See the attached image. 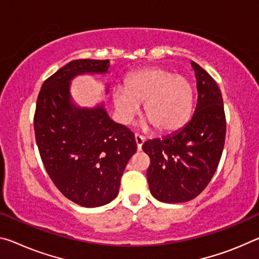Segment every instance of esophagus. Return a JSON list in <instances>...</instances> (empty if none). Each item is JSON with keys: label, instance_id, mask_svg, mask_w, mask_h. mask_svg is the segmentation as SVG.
Wrapping results in <instances>:
<instances>
[{"label": "esophagus", "instance_id": "obj_1", "mask_svg": "<svg viewBox=\"0 0 259 259\" xmlns=\"http://www.w3.org/2000/svg\"><path fill=\"white\" fill-rule=\"evenodd\" d=\"M135 141H136V144H137V149L141 151L142 150V146H143V143H144L145 138L142 136V135H138L136 134L135 135Z\"/></svg>", "mask_w": 259, "mask_h": 259}]
</instances>
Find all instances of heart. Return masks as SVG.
<instances>
[{
	"instance_id": "b5f03b06",
	"label": "heart",
	"mask_w": 259,
	"mask_h": 259,
	"mask_svg": "<svg viewBox=\"0 0 259 259\" xmlns=\"http://www.w3.org/2000/svg\"><path fill=\"white\" fill-rule=\"evenodd\" d=\"M113 101L122 123H130L143 104V114L153 129L169 134L186 124L194 108V89L187 78L174 76L165 68L134 71L125 78L124 89L113 92Z\"/></svg>"
}]
</instances>
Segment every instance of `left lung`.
I'll use <instances>...</instances> for the list:
<instances>
[{"label": "left lung", "mask_w": 259, "mask_h": 259, "mask_svg": "<svg viewBox=\"0 0 259 259\" xmlns=\"http://www.w3.org/2000/svg\"><path fill=\"white\" fill-rule=\"evenodd\" d=\"M197 79V105L191 120L181 130L146 141L147 182L154 198L183 203L202 192L218 168L226 138L223 96L215 80L191 61Z\"/></svg>", "instance_id": "1"}]
</instances>
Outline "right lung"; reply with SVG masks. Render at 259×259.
Instances as JSON below:
<instances>
[{"mask_svg": "<svg viewBox=\"0 0 259 259\" xmlns=\"http://www.w3.org/2000/svg\"><path fill=\"white\" fill-rule=\"evenodd\" d=\"M108 67L109 60L71 61L44 81L36 100L34 134L44 166L63 196L85 207L112 202L137 151L133 131L115 123L104 106L80 108L71 100L72 78Z\"/></svg>", "mask_w": 259, "mask_h": 259, "instance_id": "right-lung-1", "label": "right lung"}]
</instances>
